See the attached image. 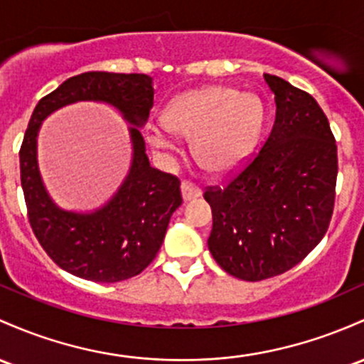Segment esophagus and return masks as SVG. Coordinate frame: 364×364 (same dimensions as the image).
I'll use <instances>...</instances> for the list:
<instances>
[{
  "label": "esophagus",
  "mask_w": 364,
  "mask_h": 364,
  "mask_svg": "<svg viewBox=\"0 0 364 364\" xmlns=\"http://www.w3.org/2000/svg\"><path fill=\"white\" fill-rule=\"evenodd\" d=\"M181 195H183V200L190 202V200H193V198L200 197L202 188H198V186H195L193 183H190V181H183L181 183Z\"/></svg>",
  "instance_id": "1"
}]
</instances>
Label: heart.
I'll use <instances>...</instances> for the list:
<instances>
[{
  "instance_id": "1",
  "label": "heart",
  "mask_w": 364,
  "mask_h": 364,
  "mask_svg": "<svg viewBox=\"0 0 364 364\" xmlns=\"http://www.w3.org/2000/svg\"><path fill=\"white\" fill-rule=\"evenodd\" d=\"M261 122V105L252 95L226 86H205L178 95L164 114L166 127H150L146 139L155 149L174 150L173 132L193 138L198 164L209 173L223 174L249 157Z\"/></svg>"
}]
</instances>
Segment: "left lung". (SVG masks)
I'll use <instances>...</instances> for the list:
<instances>
[{
	"instance_id": "1",
	"label": "left lung",
	"mask_w": 364,
	"mask_h": 364,
	"mask_svg": "<svg viewBox=\"0 0 364 364\" xmlns=\"http://www.w3.org/2000/svg\"><path fill=\"white\" fill-rule=\"evenodd\" d=\"M277 115L254 161L203 198L213 209L210 254L228 274L259 282L285 273L328 230L337 183V145L318 102L264 74Z\"/></svg>"
}]
</instances>
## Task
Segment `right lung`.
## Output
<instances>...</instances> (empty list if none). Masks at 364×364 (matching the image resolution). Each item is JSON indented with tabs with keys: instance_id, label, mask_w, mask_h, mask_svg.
<instances>
[{
	"instance_id": "right-lung-1",
	"label": "right lung",
	"mask_w": 364,
	"mask_h": 364,
	"mask_svg": "<svg viewBox=\"0 0 364 364\" xmlns=\"http://www.w3.org/2000/svg\"><path fill=\"white\" fill-rule=\"evenodd\" d=\"M154 79L146 74L85 72L39 100L20 149V179L31 226L46 254L74 277L115 283L141 273L161 249L171 215L181 205L179 179L150 166L141 127L154 107ZM98 101L130 124L132 166L122 186L102 208L67 211L47 193L37 164L42 121L63 106Z\"/></svg>"
}]
</instances>
